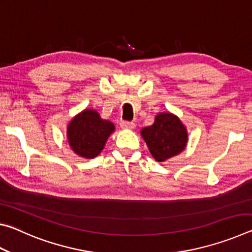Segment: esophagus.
<instances>
[{"label": "esophagus", "mask_w": 252, "mask_h": 252, "mask_svg": "<svg viewBox=\"0 0 252 252\" xmlns=\"http://www.w3.org/2000/svg\"><path fill=\"white\" fill-rule=\"evenodd\" d=\"M121 127L122 129H126V130H133L135 127V125L133 122H129V121H122L121 122Z\"/></svg>", "instance_id": "esophagus-1"}]
</instances>
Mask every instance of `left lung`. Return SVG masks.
Instances as JSON below:
<instances>
[{
	"instance_id": "1",
	"label": "left lung",
	"mask_w": 252,
	"mask_h": 252,
	"mask_svg": "<svg viewBox=\"0 0 252 252\" xmlns=\"http://www.w3.org/2000/svg\"><path fill=\"white\" fill-rule=\"evenodd\" d=\"M140 134L158 162H164L178 156L188 143L186 126L171 112L158 113L153 125L143 127Z\"/></svg>"
}]
</instances>
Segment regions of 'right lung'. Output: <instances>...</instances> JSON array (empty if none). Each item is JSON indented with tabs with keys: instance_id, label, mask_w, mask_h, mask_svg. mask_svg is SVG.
Returning <instances> with one entry per match:
<instances>
[{
	"instance_id": "obj_1",
	"label": "right lung",
	"mask_w": 252,
	"mask_h": 252,
	"mask_svg": "<svg viewBox=\"0 0 252 252\" xmlns=\"http://www.w3.org/2000/svg\"><path fill=\"white\" fill-rule=\"evenodd\" d=\"M114 130L113 123L102 119L96 110L84 109L67 123L66 138L76 156L93 159L103 150Z\"/></svg>"
}]
</instances>
